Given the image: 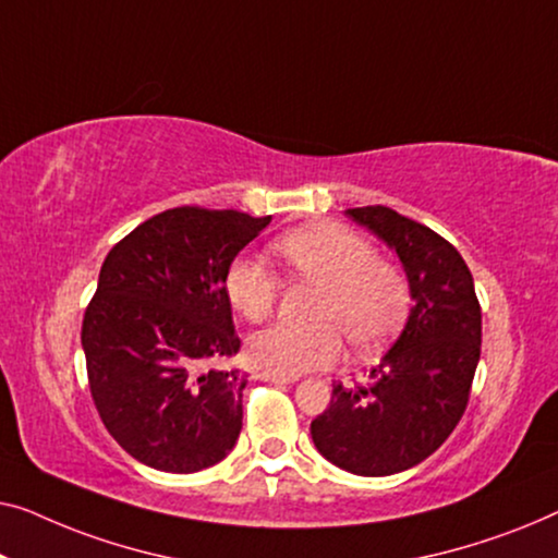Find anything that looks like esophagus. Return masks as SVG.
Listing matches in <instances>:
<instances>
[{"label": "esophagus", "instance_id": "34e87169", "mask_svg": "<svg viewBox=\"0 0 558 558\" xmlns=\"http://www.w3.org/2000/svg\"><path fill=\"white\" fill-rule=\"evenodd\" d=\"M257 379L263 381H272V384H293L295 376H282V374H272V372H257Z\"/></svg>", "mask_w": 558, "mask_h": 558}]
</instances>
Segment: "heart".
<instances>
[{
  "label": "heart",
  "mask_w": 558,
  "mask_h": 558,
  "mask_svg": "<svg viewBox=\"0 0 558 558\" xmlns=\"http://www.w3.org/2000/svg\"><path fill=\"white\" fill-rule=\"evenodd\" d=\"M276 253L298 276L324 286L316 305V320L324 324H272L253 333L247 356L255 366L282 376L316 372L343 354L336 325L361 351L387 343L402 326L410 303L407 280L395 265L379 260L359 232L336 222L311 225L280 238ZM225 290L234 311L247 320H263L276 308L280 278L270 265L245 255L227 268Z\"/></svg>",
  "instance_id": "obj_1"
}]
</instances>
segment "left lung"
<instances>
[{
	"mask_svg": "<svg viewBox=\"0 0 558 558\" xmlns=\"http://www.w3.org/2000/svg\"><path fill=\"white\" fill-rule=\"evenodd\" d=\"M347 215L399 257L412 308L366 387L336 384L311 437L336 468L381 477L420 465L460 422L481 361V303L465 260L429 227L389 207Z\"/></svg>",
	"mask_w": 558,
	"mask_h": 558,
	"instance_id": "1",
	"label": "left lung"
}]
</instances>
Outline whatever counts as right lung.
I'll return each instance as SVG.
<instances>
[{"label": "right lung", "instance_id": "1", "mask_svg": "<svg viewBox=\"0 0 558 558\" xmlns=\"http://www.w3.org/2000/svg\"><path fill=\"white\" fill-rule=\"evenodd\" d=\"M272 217L177 207L108 253L83 318L90 395L131 458L163 473L225 460L242 429L240 368L225 276Z\"/></svg>", "mask_w": 558, "mask_h": 558}]
</instances>
